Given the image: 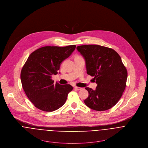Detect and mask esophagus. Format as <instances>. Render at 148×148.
I'll list each match as a JSON object with an SVG mask.
<instances>
[{"instance_id":"34e87169","label":"esophagus","mask_w":148,"mask_h":148,"mask_svg":"<svg viewBox=\"0 0 148 148\" xmlns=\"http://www.w3.org/2000/svg\"><path fill=\"white\" fill-rule=\"evenodd\" d=\"M74 89H75V90H79L82 89V88H80V87H74Z\"/></svg>"}]
</instances>
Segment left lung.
<instances>
[{
  "label": "left lung",
  "mask_w": 148,
  "mask_h": 148,
  "mask_svg": "<svg viewBox=\"0 0 148 148\" xmlns=\"http://www.w3.org/2000/svg\"><path fill=\"white\" fill-rule=\"evenodd\" d=\"M77 49L85 59L87 74L94 77L97 84L96 90L86 88L89 96L84 103L95 111L112 108L126 85L127 71L120 56L111 48L97 45L78 46Z\"/></svg>",
  "instance_id": "8db88e82"
}]
</instances>
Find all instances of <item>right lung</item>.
Segmentation results:
<instances>
[{"label":"right lung","mask_w":148,"mask_h":148,"mask_svg":"<svg viewBox=\"0 0 148 148\" xmlns=\"http://www.w3.org/2000/svg\"><path fill=\"white\" fill-rule=\"evenodd\" d=\"M75 45L45 46L31 53L21 72L23 90L30 101L39 110L52 112L65 103L73 90L70 84L60 85L52 80L61 62L69 57Z\"/></svg>","instance_id":"right-lung-1"}]
</instances>
